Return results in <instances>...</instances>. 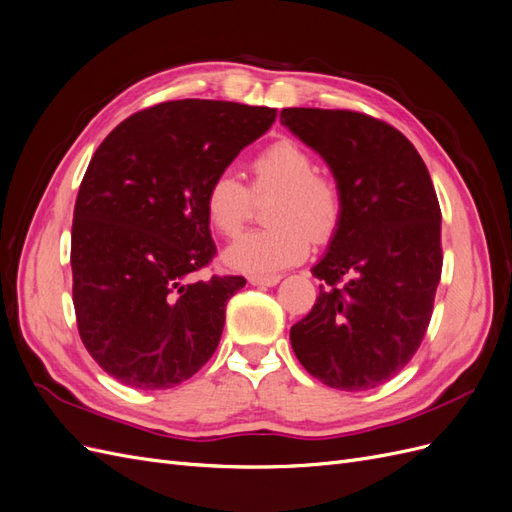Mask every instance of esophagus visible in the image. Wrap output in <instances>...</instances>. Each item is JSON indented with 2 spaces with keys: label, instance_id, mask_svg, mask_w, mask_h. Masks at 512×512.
I'll list each match as a JSON object with an SVG mask.
<instances>
[{
  "label": "esophagus",
  "instance_id": "34e87169",
  "mask_svg": "<svg viewBox=\"0 0 512 512\" xmlns=\"http://www.w3.org/2000/svg\"><path fill=\"white\" fill-rule=\"evenodd\" d=\"M280 280V275H250V284L254 286H275Z\"/></svg>",
  "mask_w": 512,
  "mask_h": 512
}]
</instances>
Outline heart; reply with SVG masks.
Listing matches in <instances>:
<instances>
[{
    "instance_id": "b5f03b06",
    "label": "heart",
    "mask_w": 512,
    "mask_h": 512,
    "mask_svg": "<svg viewBox=\"0 0 512 512\" xmlns=\"http://www.w3.org/2000/svg\"><path fill=\"white\" fill-rule=\"evenodd\" d=\"M262 218L269 224L247 232L224 252L230 269L273 273L297 265L309 239L329 243L344 220L342 181L292 138H277L247 162V188L230 173L215 175L203 196L205 220L220 237H237L255 200L267 198Z\"/></svg>"
}]
</instances>
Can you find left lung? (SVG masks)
<instances>
[{"label": "left lung", "mask_w": 512, "mask_h": 512, "mask_svg": "<svg viewBox=\"0 0 512 512\" xmlns=\"http://www.w3.org/2000/svg\"><path fill=\"white\" fill-rule=\"evenodd\" d=\"M280 121L327 160L346 198L292 350L331 389H376L410 363L433 314L442 213L429 170L404 134L365 113L284 108Z\"/></svg>", "instance_id": "left-lung-1"}]
</instances>
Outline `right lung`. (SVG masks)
Returning a JSON list of instances; mask_svg holds the SVG:
<instances>
[{"label": "right lung", "mask_w": 512, "mask_h": 512, "mask_svg": "<svg viewBox=\"0 0 512 512\" xmlns=\"http://www.w3.org/2000/svg\"><path fill=\"white\" fill-rule=\"evenodd\" d=\"M277 111L220 100L143 108L108 134L81 181L72 222V301L87 352L132 389H170L218 348L241 275L211 265L209 181L265 134Z\"/></svg>", "instance_id": "obj_1"}]
</instances>
